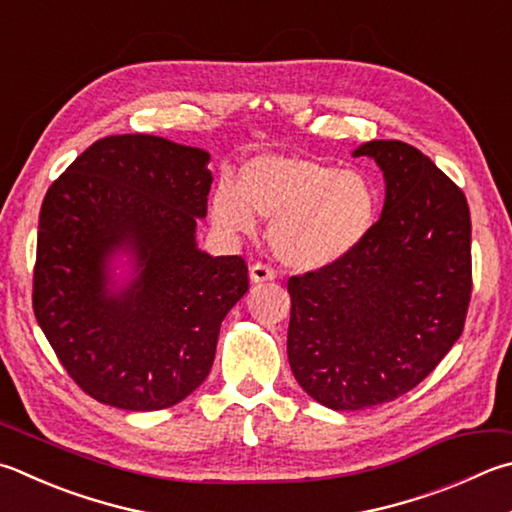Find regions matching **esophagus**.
<instances>
[{"label":"esophagus","instance_id":"obj_1","mask_svg":"<svg viewBox=\"0 0 512 512\" xmlns=\"http://www.w3.org/2000/svg\"><path fill=\"white\" fill-rule=\"evenodd\" d=\"M275 277H277V273L273 271V268L262 264V262L250 266V282H255V284L271 282V280H275Z\"/></svg>","mask_w":512,"mask_h":512}]
</instances>
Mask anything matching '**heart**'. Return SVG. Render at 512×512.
Here are the masks:
<instances>
[{
    "label": "heart",
    "mask_w": 512,
    "mask_h": 512,
    "mask_svg": "<svg viewBox=\"0 0 512 512\" xmlns=\"http://www.w3.org/2000/svg\"><path fill=\"white\" fill-rule=\"evenodd\" d=\"M367 176L311 156L259 154L239 170L237 188L221 181L212 217L226 232H250L255 217L273 224L271 244L286 266L313 271L351 253L376 219Z\"/></svg>",
    "instance_id": "heart-1"
}]
</instances>
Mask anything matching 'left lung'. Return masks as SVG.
Listing matches in <instances>:
<instances>
[{
    "instance_id": "8db88e82",
    "label": "left lung",
    "mask_w": 512,
    "mask_h": 512,
    "mask_svg": "<svg viewBox=\"0 0 512 512\" xmlns=\"http://www.w3.org/2000/svg\"><path fill=\"white\" fill-rule=\"evenodd\" d=\"M385 206L360 244L329 266L293 275L288 362L331 410H365L414 389L466 324L472 293L466 194L423 152L371 141Z\"/></svg>"
}]
</instances>
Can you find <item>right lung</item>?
<instances>
[{"label":"right lung","instance_id":"1","mask_svg":"<svg viewBox=\"0 0 512 512\" xmlns=\"http://www.w3.org/2000/svg\"><path fill=\"white\" fill-rule=\"evenodd\" d=\"M210 154L150 134L100 138L42 201L33 311L82 392L152 412L190 396L215 360L221 320L248 291L244 257L194 244ZM129 249L137 277L109 294L108 257Z\"/></svg>","mask_w":512,"mask_h":512}]
</instances>
